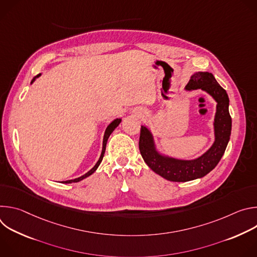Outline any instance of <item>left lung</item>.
I'll return each mask as SVG.
<instances>
[{
    "mask_svg": "<svg viewBox=\"0 0 257 257\" xmlns=\"http://www.w3.org/2000/svg\"><path fill=\"white\" fill-rule=\"evenodd\" d=\"M201 89L216 102L213 119L214 141L200 157L193 160H180L163 154L157 148L151 129L142 125L140 129L139 151L146 163L155 173L172 182H187L207 175L221 161L231 136L232 119L229 113V96L209 72H195L185 90Z\"/></svg>",
    "mask_w": 257,
    "mask_h": 257,
    "instance_id": "obj_1",
    "label": "left lung"
}]
</instances>
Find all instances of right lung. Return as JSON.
Returning a JSON list of instances; mask_svg holds the SVG:
<instances>
[{
  "label": "right lung",
  "instance_id": "add662e5",
  "mask_svg": "<svg viewBox=\"0 0 257 257\" xmlns=\"http://www.w3.org/2000/svg\"><path fill=\"white\" fill-rule=\"evenodd\" d=\"M41 75H42V73H40V74H38L36 76H34V77H33V79L31 80L30 84H32V83L36 80V78H39ZM121 121H122V119H121V118H117V119H115L114 121H112L111 123H109V124H108V126L106 127V129H105V131H104V134H103V139H102V149H101V154H100V157H99L98 161H97V162H96V164L94 165V167H93L91 170H89L87 173H85L84 175H82V176H80V177H78V178H75V179H72V180L63 181V183H66V184H69V183H76V182H79V181H81V180H83V179H85V178L89 177L90 175H92V174L96 171V169L98 168V166L100 165V163H101V161H102V158H103V155H104V152H105V146H106L107 139H108L109 135H111V134L113 133V131H114V130L119 126V124L121 123Z\"/></svg>",
  "mask_w": 257,
  "mask_h": 257
}]
</instances>
